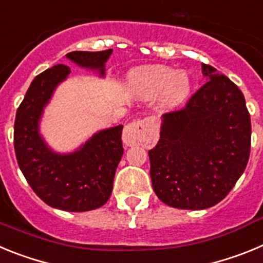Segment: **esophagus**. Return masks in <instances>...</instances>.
<instances>
[{"instance_id":"34e87169","label":"esophagus","mask_w":263,"mask_h":263,"mask_svg":"<svg viewBox=\"0 0 263 263\" xmlns=\"http://www.w3.org/2000/svg\"><path fill=\"white\" fill-rule=\"evenodd\" d=\"M150 125H152V121L148 120V118L137 120L132 122V124L126 125L124 129V133H122V141H124L125 145L133 146L142 142L146 137V130H147Z\"/></svg>"}]
</instances>
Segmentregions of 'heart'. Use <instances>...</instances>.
Listing matches in <instances>:
<instances>
[{
  "label": "heart",
  "instance_id": "heart-1",
  "mask_svg": "<svg viewBox=\"0 0 263 263\" xmlns=\"http://www.w3.org/2000/svg\"><path fill=\"white\" fill-rule=\"evenodd\" d=\"M130 80L137 89L147 96L163 90V101L167 106L183 103L191 90V80L184 72L176 73L173 68L163 66L137 69L130 75Z\"/></svg>",
  "mask_w": 263,
  "mask_h": 263
}]
</instances>
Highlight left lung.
<instances>
[{
    "label": "left lung",
    "instance_id": "obj_1",
    "mask_svg": "<svg viewBox=\"0 0 263 263\" xmlns=\"http://www.w3.org/2000/svg\"><path fill=\"white\" fill-rule=\"evenodd\" d=\"M206 83L179 110L163 116L148 150L153 188L179 210H205L224 199L245 171L252 122L240 88L201 63Z\"/></svg>",
    "mask_w": 263,
    "mask_h": 263
}]
</instances>
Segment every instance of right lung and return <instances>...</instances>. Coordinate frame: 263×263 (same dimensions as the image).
<instances>
[{
	"mask_svg": "<svg viewBox=\"0 0 263 263\" xmlns=\"http://www.w3.org/2000/svg\"><path fill=\"white\" fill-rule=\"evenodd\" d=\"M110 53L111 48L72 51L67 58L104 75ZM69 72L67 66L57 64L32 80L15 115L14 150L23 176L42 200L58 210L84 212L100 208L110 196L116 168L124 154L122 125L95 134L73 154L51 152L39 136L38 122L55 87Z\"/></svg>",
	"mask_w": 263,
	"mask_h": 263,
	"instance_id": "add662e5",
	"label": "right lung"
}]
</instances>
